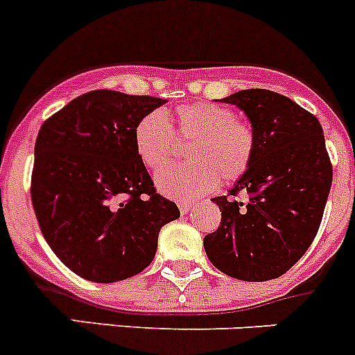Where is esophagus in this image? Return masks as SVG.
Wrapping results in <instances>:
<instances>
[{"instance_id":"34e87169","label":"esophagus","mask_w":355,"mask_h":355,"mask_svg":"<svg viewBox=\"0 0 355 355\" xmlns=\"http://www.w3.org/2000/svg\"><path fill=\"white\" fill-rule=\"evenodd\" d=\"M195 204L193 202H180V211L181 214H188V212L193 211Z\"/></svg>"}]
</instances>
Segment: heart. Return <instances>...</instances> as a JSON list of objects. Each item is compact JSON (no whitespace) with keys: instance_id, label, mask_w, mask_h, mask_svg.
Here are the masks:
<instances>
[{"instance_id":"1","label":"heart","mask_w":355,"mask_h":355,"mask_svg":"<svg viewBox=\"0 0 355 355\" xmlns=\"http://www.w3.org/2000/svg\"><path fill=\"white\" fill-rule=\"evenodd\" d=\"M175 137L190 139V162L164 167L155 178L158 190L178 200H193L211 191L219 180H242L258 150L256 130L223 104L198 101L174 110V130L164 111L153 110L134 127V148L150 171H158L174 153Z\"/></svg>"}]
</instances>
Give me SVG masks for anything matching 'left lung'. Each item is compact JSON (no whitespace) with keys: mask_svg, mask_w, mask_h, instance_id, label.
<instances>
[{"mask_svg":"<svg viewBox=\"0 0 355 355\" xmlns=\"http://www.w3.org/2000/svg\"><path fill=\"white\" fill-rule=\"evenodd\" d=\"M223 101L248 114L258 150L230 193L212 198L221 223L205 235L204 248L226 275L270 281L284 275L315 239L331 188V160L319 120L289 97L249 89Z\"/></svg>","mask_w":355,"mask_h":355,"instance_id":"8db88e82","label":"left lung"}]
</instances>
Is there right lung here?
<instances>
[{
  "label": "right lung",
  "instance_id": "1",
  "mask_svg": "<svg viewBox=\"0 0 355 355\" xmlns=\"http://www.w3.org/2000/svg\"><path fill=\"white\" fill-rule=\"evenodd\" d=\"M167 101L92 90L46 118L35 146L31 200L57 258L87 281L118 282L155 258L158 232L180 218L157 193L134 127Z\"/></svg>",
  "mask_w": 355,
  "mask_h": 355
}]
</instances>
